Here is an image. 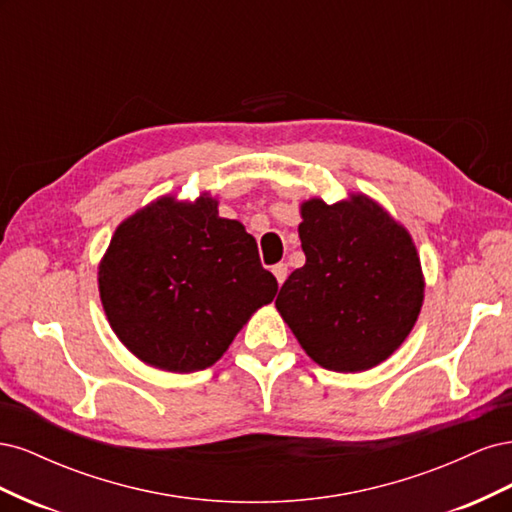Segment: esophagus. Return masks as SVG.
Listing matches in <instances>:
<instances>
[{
    "label": "esophagus",
    "instance_id": "1",
    "mask_svg": "<svg viewBox=\"0 0 512 512\" xmlns=\"http://www.w3.org/2000/svg\"><path fill=\"white\" fill-rule=\"evenodd\" d=\"M273 275H275L277 284L282 286L286 282V277H288V265H286V262H277V265L273 267Z\"/></svg>",
    "mask_w": 512,
    "mask_h": 512
}]
</instances>
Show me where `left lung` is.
<instances>
[{
	"instance_id": "obj_1",
	"label": "left lung",
	"mask_w": 512,
	"mask_h": 512,
	"mask_svg": "<svg viewBox=\"0 0 512 512\" xmlns=\"http://www.w3.org/2000/svg\"><path fill=\"white\" fill-rule=\"evenodd\" d=\"M305 265L288 275L275 305L312 359L363 371L391 356L421 312L423 275L414 243L365 196L303 205Z\"/></svg>"
}]
</instances>
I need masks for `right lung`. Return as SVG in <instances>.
Returning a JSON list of instances; mask_svg holds the SVG:
<instances>
[{
    "instance_id": "obj_1",
    "label": "right lung",
    "mask_w": 512,
    "mask_h": 512,
    "mask_svg": "<svg viewBox=\"0 0 512 512\" xmlns=\"http://www.w3.org/2000/svg\"><path fill=\"white\" fill-rule=\"evenodd\" d=\"M277 280L252 235L215 200L160 198L123 222L100 265L113 331L138 359L177 374L213 365Z\"/></svg>"
}]
</instances>
